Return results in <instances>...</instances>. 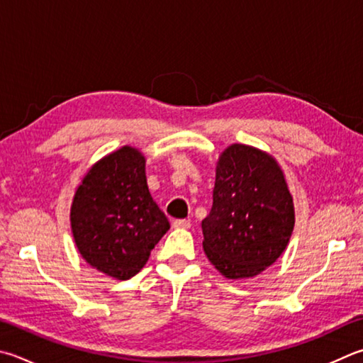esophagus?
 <instances>
[{"label": "esophagus", "instance_id": "obj_1", "mask_svg": "<svg viewBox=\"0 0 363 363\" xmlns=\"http://www.w3.org/2000/svg\"><path fill=\"white\" fill-rule=\"evenodd\" d=\"M173 228H190V222L186 219H177L173 222Z\"/></svg>", "mask_w": 363, "mask_h": 363}]
</instances>
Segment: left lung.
<instances>
[{
	"mask_svg": "<svg viewBox=\"0 0 363 363\" xmlns=\"http://www.w3.org/2000/svg\"><path fill=\"white\" fill-rule=\"evenodd\" d=\"M295 225L294 199L273 155L232 144L216 164L213 208L201 222L208 260L228 279L254 278L284 252Z\"/></svg>",
	"mask_w": 363,
	"mask_h": 363,
	"instance_id": "left-lung-1",
	"label": "left lung"
}]
</instances>
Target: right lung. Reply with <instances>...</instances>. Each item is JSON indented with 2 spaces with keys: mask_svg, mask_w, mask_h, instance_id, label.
Here are the masks:
<instances>
[{
  "mask_svg": "<svg viewBox=\"0 0 363 363\" xmlns=\"http://www.w3.org/2000/svg\"><path fill=\"white\" fill-rule=\"evenodd\" d=\"M69 220L82 259L118 281L141 272L169 228L149 192L146 157L131 146L91 164L74 192Z\"/></svg>",
  "mask_w": 363,
  "mask_h": 363,
  "instance_id": "obj_1",
  "label": "right lung"
}]
</instances>
